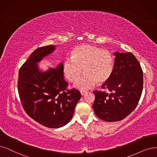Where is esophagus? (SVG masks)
I'll return each instance as SVG.
<instances>
[{
	"instance_id": "obj_1",
	"label": "esophagus",
	"mask_w": 157,
	"mask_h": 157,
	"mask_svg": "<svg viewBox=\"0 0 157 157\" xmlns=\"http://www.w3.org/2000/svg\"><path fill=\"white\" fill-rule=\"evenodd\" d=\"M80 93H81V95H86V94L87 93V91H80Z\"/></svg>"
}]
</instances>
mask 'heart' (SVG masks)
I'll list each match as a JSON object with an SVG mask.
<instances>
[{
	"mask_svg": "<svg viewBox=\"0 0 157 157\" xmlns=\"http://www.w3.org/2000/svg\"><path fill=\"white\" fill-rule=\"evenodd\" d=\"M114 67V59L107 49L82 44L75 47L71 58L65 59L63 70L66 78L74 82L83 72L86 74L75 83V87L82 90L91 89L97 82L102 84L109 79Z\"/></svg>",
	"mask_w": 157,
	"mask_h": 157,
	"instance_id": "heart-1",
	"label": "heart"
}]
</instances>
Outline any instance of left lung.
I'll return each mask as SVG.
<instances>
[{
    "label": "left lung",
    "instance_id": "left-lung-1",
    "mask_svg": "<svg viewBox=\"0 0 157 157\" xmlns=\"http://www.w3.org/2000/svg\"><path fill=\"white\" fill-rule=\"evenodd\" d=\"M114 67L109 79L102 84L111 93L94 91L95 113L105 122H117L136 108L143 90V71L132 53L115 52Z\"/></svg>",
    "mask_w": 157,
    "mask_h": 157
}]
</instances>
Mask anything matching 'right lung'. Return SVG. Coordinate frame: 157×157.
Listing matches in <instances>:
<instances>
[{"mask_svg":"<svg viewBox=\"0 0 157 157\" xmlns=\"http://www.w3.org/2000/svg\"><path fill=\"white\" fill-rule=\"evenodd\" d=\"M53 45L37 48L18 72V91L22 107L34 121L49 128L65 126L71 121L81 97L75 89H67L63 64L48 71H39L37 62L55 50Z\"/></svg>","mask_w":157,"mask_h":157,"instance_id":"add662e5","label":"right lung"}]
</instances>
